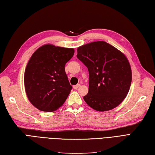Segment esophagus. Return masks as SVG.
Wrapping results in <instances>:
<instances>
[{
  "mask_svg": "<svg viewBox=\"0 0 155 155\" xmlns=\"http://www.w3.org/2000/svg\"><path fill=\"white\" fill-rule=\"evenodd\" d=\"M81 86V84H77V85H74V86H73V88L74 89H75V90H77L78 87H79V86Z\"/></svg>",
  "mask_w": 155,
  "mask_h": 155,
  "instance_id": "1",
  "label": "esophagus"
}]
</instances>
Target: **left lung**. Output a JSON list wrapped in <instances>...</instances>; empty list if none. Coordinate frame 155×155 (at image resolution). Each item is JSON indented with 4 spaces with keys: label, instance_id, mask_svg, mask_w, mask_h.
I'll return each instance as SVG.
<instances>
[{
    "label": "left lung",
    "instance_id": "left-lung-1",
    "mask_svg": "<svg viewBox=\"0 0 155 155\" xmlns=\"http://www.w3.org/2000/svg\"><path fill=\"white\" fill-rule=\"evenodd\" d=\"M77 58L88 68L89 89L84 101L96 111L117 107L126 97L131 83V69L126 57L103 41L79 47Z\"/></svg>",
    "mask_w": 155,
    "mask_h": 155
}]
</instances>
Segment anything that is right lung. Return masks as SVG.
<instances>
[{"instance_id":"add662e5","label":"right lung","mask_w":155,"mask_h":155,"mask_svg":"<svg viewBox=\"0 0 155 155\" xmlns=\"http://www.w3.org/2000/svg\"><path fill=\"white\" fill-rule=\"evenodd\" d=\"M74 49L47 44L35 51L24 73V86L30 102L38 110L53 111L63 105L72 90L65 64Z\"/></svg>"}]
</instances>
